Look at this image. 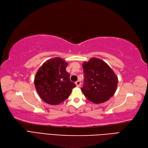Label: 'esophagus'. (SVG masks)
I'll return each mask as SVG.
<instances>
[{
  "label": "esophagus",
  "instance_id": "34e87169",
  "mask_svg": "<svg viewBox=\"0 0 148 148\" xmlns=\"http://www.w3.org/2000/svg\"><path fill=\"white\" fill-rule=\"evenodd\" d=\"M75 84H76V86H77V87H79L80 85H81V82L79 81H76V82H75Z\"/></svg>",
  "mask_w": 148,
  "mask_h": 148
}]
</instances>
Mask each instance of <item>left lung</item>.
Here are the masks:
<instances>
[{
	"mask_svg": "<svg viewBox=\"0 0 148 148\" xmlns=\"http://www.w3.org/2000/svg\"><path fill=\"white\" fill-rule=\"evenodd\" d=\"M84 74L81 91L89 100L101 103L108 100L116 90L118 76L103 60L92 58L83 64Z\"/></svg>",
	"mask_w": 148,
	"mask_h": 148,
	"instance_id": "left-lung-1",
	"label": "left lung"
}]
</instances>
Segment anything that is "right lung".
<instances>
[{
  "mask_svg": "<svg viewBox=\"0 0 148 148\" xmlns=\"http://www.w3.org/2000/svg\"><path fill=\"white\" fill-rule=\"evenodd\" d=\"M68 64L60 58L48 60L40 67L34 84L41 99L50 105H58L67 99L76 85L66 71Z\"/></svg>",
  "mask_w": 148,
  "mask_h": 148,
  "instance_id": "right-lung-1",
  "label": "right lung"
}]
</instances>
